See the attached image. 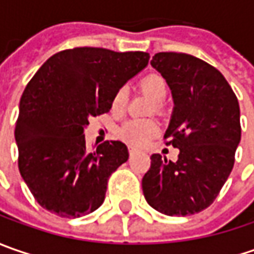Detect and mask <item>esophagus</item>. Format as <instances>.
<instances>
[{
    "instance_id": "esophagus-1",
    "label": "esophagus",
    "mask_w": 254,
    "mask_h": 254,
    "mask_svg": "<svg viewBox=\"0 0 254 254\" xmlns=\"http://www.w3.org/2000/svg\"><path fill=\"white\" fill-rule=\"evenodd\" d=\"M134 155H135V150H130V158H132V157H134Z\"/></svg>"
}]
</instances>
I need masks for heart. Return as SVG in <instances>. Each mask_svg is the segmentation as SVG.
<instances>
[{
	"label": "heart",
	"mask_w": 254,
	"mask_h": 254,
	"mask_svg": "<svg viewBox=\"0 0 254 254\" xmlns=\"http://www.w3.org/2000/svg\"><path fill=\"white\" fill-rule=\"evenodd\" d=\"M138 87L142 93H145L151 100L160 103L165 99L168 87L165 80L160 74H147L138 82ZM127 102V90L120 87L114 93L112 100V109L114 112H120L124 109ZM160 131L157 123L152 120H130L119 130V135L124 141H127L132 147H142L151 138H154Z\"/></svg>",
	"instance_id": "1"
}]
</instances>
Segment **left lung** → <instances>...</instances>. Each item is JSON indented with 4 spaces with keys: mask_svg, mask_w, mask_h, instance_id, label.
Instances as JSON below:
<instances>
[{
    "mask_svg": "<svg viewBox=\"0 0 254 254\" xmlns=\"http://www.w3.org/2000/svg\"><path fill=\"white\" fill-rule=\"evenodd\" d=\"M151 66L172 93L164 138L180 155L172 162L152 154L142 192L164 215H193L215 200L232 172L242 131L239 102L223 74L192 55L160 52Z\"/></svg>",
    "mask_w": 254,
    "mask_h": 254,
    "instance_id": "left-lung-1",
    "label": "left lung"
}]
</instances>
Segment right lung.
<instances>
[{
  "label": "right lung",
  "instance_id": "1",
  "mask_svg": "<svg viewBox=\"0 0 254 254\" xmlns=\"http://www.w3.org/2000/svg\"><path fill=\"white\" fill-rule=\"evenodd\" d=\"M148 59L145 52L74 48L51 56L26 84L15 126L18 167L42 208L80 218L102 205L107 181L128 150L122 141L89 150L84 127L110 112L114 93Z\"/></svg>",
  "mask_w": 254,
  "mask_h": 254
}]
</instances>
